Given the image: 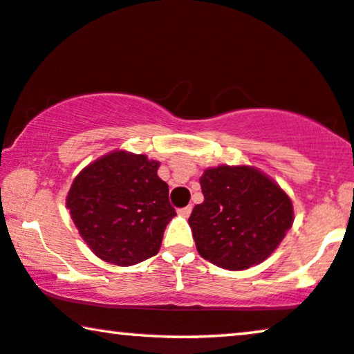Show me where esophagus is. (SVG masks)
I'll return each instance as SVG.
<instances>
[{"label": "esophagus", "instance_id": "obj_1", "mask_svg": "<svg viewBox=\"0 0 354 354\" xmlns=\"http://www.w3.org/2000/svg\"><path fill=\"white\" fill-rule=\"evenodd\" d=\"M178 212H180V215H183V216H189L191 212H192V207L191 205H186V207H183V209H180Z\"/></svg>", "mask_w": 354, "mask_h": 354}]
</instances>
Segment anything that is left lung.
<instances>
[{"label": "left lung", "instance_id": "8db88e82", "mask_svg": "<svg viewBox=\"0 0 354 354\" xmlns=\"http://www.w3.org/2000/svg\"><path fill=\"white\" fill-rule=\"evenodd\" d=\"M204 202L189 226L199 254L228 270H244L270 256L293 225V204L270 178L251 167L205 169Z\"/></svg>", "mask_w": 354, "mask_h": 354}]
</instances>
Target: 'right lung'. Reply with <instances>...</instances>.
Here are the masks:
<instances>
[{
    "label": "right lung",
    "mask_w": 354,
    "mask_h": 354,
    "mask_svg": "<svg viewBox=\"0 0 354 354\" xmlns=\"http://www.w3.org/2000/svg\"><path fill=\"white\" fill-rule=\"evenodd\" d=\"M158 162L116 150L75 176L66 205L87 246L102 261L128 267L153 257L176 212Z\"/></svg>",
    "instance_id": "add662e5"
}]
</instances>
